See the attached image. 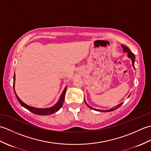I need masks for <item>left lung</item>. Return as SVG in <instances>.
<instances>
[{
    "instance_id": "1",
    "label": "left lung",
    "mask_w": 151,
    "mask_h": 151,
    "mask_svg": "<svg viewBox=\"0 0 151 151\" xmlns=\"http://www.w3.org/2000/svg\"><path fill=\"white\" fill-rule=\"evenodd\" d=\"M121 47H123V52H126V53H127V54H128V57H129V58H130L131 60H132L133 68H134V69H135V67H134V63H135L136 57H135V56H134V53H132V52H131V50H130L129 48V47H127V46L123 45H121ZM130 94L129 95V97H128V98H129V97H130ZM84 101H85V102H86V104H87V106H88L89 108H91V109H92V110H95V111H104V112H108V111H114L115 110H116V109H117V108H119V107L121 106L123 104V102H121V103H120L119 104L117 105L116 106H114V107H113V108H110V110H99V109H96V108H92V107H91V106H89L87 104V102H86V101L85 99H84Z\"/></svg>"
}]
</instances>
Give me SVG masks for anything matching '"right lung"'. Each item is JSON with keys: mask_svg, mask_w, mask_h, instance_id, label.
Returning a JSON list of instances; mask_svg holds the SVG:
<instances>
[{"mask_svg": "<svg viewBox=\"0 0 151 151\" xmlns=\"http://www.w3.org/2000/svg\"><path fill=\"white\" fill-rule=\"evenodd\" d=\"M15 74H14V89L15 96L16 97H17L18 101L19 102V103L21 104L22 106L27 109V110H29L30 111L32 112V113L35 114L40 115H50V114L56 113V111H58L60 109L62 108L64 102V99H65V95L67 87H65V89H63V91L62 92V95L60 96L58 101L54 106H52V107L46 108H38L30 106L27 105V104H25L24 102H22L20 99H19V97H18L15 91Z\"/></svg>", "mask_w": 151, "mask_h": 151, "instance_id": "add662e5", "label": "right lung"}]
</instances>
